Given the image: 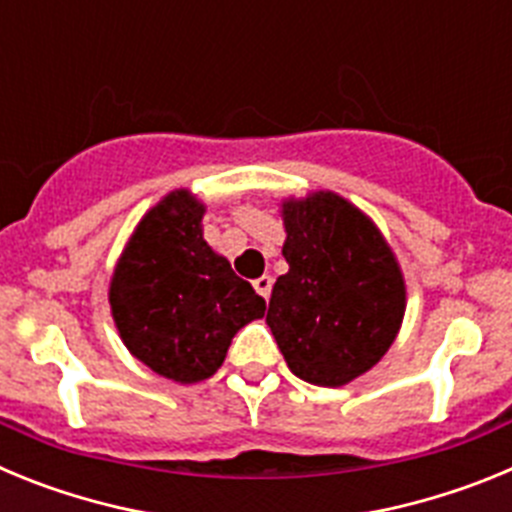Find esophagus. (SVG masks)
I'll return each instance as SVG.
<instances>
[{"instance_id": "obj_1", "label": "esophagus", "mask_w": 512, "mask_h": 512, "mask_svg": "<svg viewBox=\"0 0 512 512\" xmlns=\"http://www.w3.org/2000/svg\"><path fill=\"white\" fill-rule=\"evenodd\" d=\"M271 284H274V279L271 277H259V279H253V289H256V292H259L261 297H264V300H269V295H271Z\"/></svg>"}]
</instances>
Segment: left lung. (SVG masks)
<instances>
[{"instance_id":"8db88e82","label":"left lung","mask_w":512,"mask_h":512,"mask_svg":"<svg viewBox=\"0 0 512 512\" xmlns=\"http://www.w3.org/2000/svg\"><path fill=\"white\" fill-rule=\"evenodd\" d=\"M284 228L289 271L271 289L266 323L297 377L341 387L395 341L402 274L379 230L338 194L287 202Z\"/></svg>"}]
</instances>
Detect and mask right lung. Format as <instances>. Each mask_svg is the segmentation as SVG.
<instances>
[{
    "instance_id": "add662e5",
    "label": "right lung",
    "mask_w": 512,
    "mask_h": 512,
    "mask_svg": "<svg viewBox=\"0 0 512 512\" xmlns=\"http://www.w3.org/2000/svg\"><path fill=\"white\" fill-rule=\"evenodd\" d=\"M202 212L187 192L153 207L110 287L112 315L130 354L182 384L212 377L230 338L266 310L264 297L205 243Z\"/></svg>"
}]
</instances>
